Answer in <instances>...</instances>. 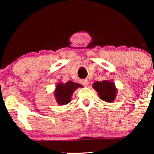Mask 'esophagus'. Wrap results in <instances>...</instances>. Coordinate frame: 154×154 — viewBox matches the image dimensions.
I'll return each mask as SVG.
<instances>
[{
	"label": "esophagus",
	"instance_id": "34e87169",
	"mask_svg": "<svg viewBox=\"0 0 154 154\" xmlns=\"http://www.w3.org/2000/svg\"><path fill=\"white\" fill-rule=\"evenodd\" d=\"M81 83H82L84 86H87L88 85V79H82V80H81Z\"/></svg>",
	"mask_w": 154,
	"mask_h": 154
}]
</instances>
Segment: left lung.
<instances>
[{
  "mask_svg": "<svg viewBox=\"0 0 154 154\" xmlns=\"http://www.w3.org/2000/svg\"><path fill=\"white\" fill-rule=\"evenodd\" d=\"M93 88L98 92L100 98L104 101L111 103L115 100L116 91L114 82L108 80H103L101 82H95L93 84Z\"/></svg>",
  "mask_w": 154,
  "mask_h": 154,
  "instance_id": "obj_1",
  "label": "left lung"
}]
</instances>
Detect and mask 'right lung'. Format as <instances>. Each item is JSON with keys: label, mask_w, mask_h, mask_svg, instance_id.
<instances>
[{"label": "right lung", "mask_w": 154, "mask_h": 154, "mask_svg": "<svg viewBox=\"0 0 154 154\" xmlns=\"http://www.w3.org/2000/svg\"><path fill=\"white\" fill-rule=\"evenodd\" d=\"M79 87H82V85L72 81H69L65 84L59 83L54 93L57 103L60 105H65L69 103L72 93Z\"/></svg>", "instance_id": "add662e5"}]
</instances>
